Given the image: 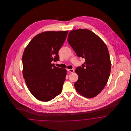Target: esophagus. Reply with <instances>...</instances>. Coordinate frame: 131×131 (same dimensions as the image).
Instances as JSON below:
<instances>
[{
    "label": "esophagus",
    "instance_id": "1",
    "mask_svg": "<svg viewBox=\"0 0 131 131\" xmlns=\"http://www.w3.org/2000/svg\"><path fill=\"white\" fill-rule=\"evenodd\" d=\"M67 71H68V72H70V73H73L74 72V69H67Z\"/></svg>",
    "mask_w": 131,
    "mask_h": 131
}]
</instances>
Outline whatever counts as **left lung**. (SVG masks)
Returning a JSON list of instances; mask_svg holds the SVG:
<instances>
[{
    "instance_id": "1",
    "label": "left lung",
    "mask_w": 131,
    "mask_h": 131,
    "mask_svg": "<svg viewBox=\"0 0 131 131\" xmlns=\"http://www.w3.org/2000/svg\"><path fill=\"white\" fill-rule=\"evenodd\" d=\"M67 41L77 56L85 62L75 72L79 76L74 83L75 90L82 96L91 98L98 95L108 80L111 62L106 44L92 31L86 29L71 31Z\"/></svg>"
}]
</instances>
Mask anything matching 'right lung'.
Returning a JSON list of instances; mask_svg holds the SVG:
<instances>
[{"mask_svg":"<svg viewBox=\"0 0 131 131\" xmlns=\"http://www.w3.org/2000/svg\"><path fill=\"white\" fill-rule=\"evenodd\" d=\"M68 31H46L33 38L23 56V74L31 93L48 102L61 93L67 70L52 64L58 61V51Z\"/></svg>","mask_w":131,"mask_h":131,"instance_id":"obj_1","label":"right lung"}]
</instances>
